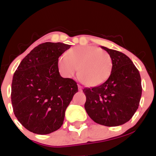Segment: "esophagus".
<instances>
[{"instance_id":"34e87169","label":"esophagus","mask_w":156,"mask_h":156,"mask_svg":"<svg viewBox=\"0 0 156 156\" xmlns=\"http://www.w3.org/2000/svg\"><path fill=\"white\" fill-rule=\"evenodd\" d=\"M78 90H79L80 92H81V91H82V87H81V86L78 85Z\"/></svg>"}]
</instances>
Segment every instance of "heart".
<instances>
[{
    "label": "heart",
    "instance_id": "heart-1",
    "mask_svg": "<svg viewBox=\"0 0 156 156\" xmlns=\"http://www.w3.org/2000/svg\"><path fill=\"white\" fill-rule=\"evenodd\" d=\"M58 67L65 78H72L78 69V78L84 85L96 87L108 79L112 59L108 52L92 45H80L59 57Z\"/></svg>",
    "mask_w": 156,
    "mask_h": 156
}]
</instances>
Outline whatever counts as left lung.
Instances as JSON below:
<instances>
[{
	"mask_svg": "<svg viewBox=\"0 0 156 156\" xmlns=\"http://www.w3.org/2000/svg\"><path fill=\"white\" fill-rule=\"evenodd\" d=\"M112 59V70L104 83L85 88L84 108L89 117L98 124L119 126L131 119L141 96V77L129 57L115 50L101 47Z\"/></svg>",
	"mask_w": 156,
	"mask_h": 156,
	"instance_id": "1",
	"label": "left lung"
}]
</instances>
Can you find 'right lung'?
Returning <instances> with one entry per match:
<instances>
[{
  "mask_svg": "<svg viewBox=\"0 0 156 156\" xmlns=\"http://www.w3.org/2000/svg\"><path fill=\"white\" fill-rule=\"evenodd\" d=\"M69 48L62 42L39 44L23 58L14 74L13 111L29 131L48 134L63 124L66 108L78 91L74 80L62 78L58 72V58Z\"/></svg>",
  "mask_w": 156,
  "mask_h": 156,
  "instance_id": "obj_1",
  "label": "right lung"
}]
</instances>
